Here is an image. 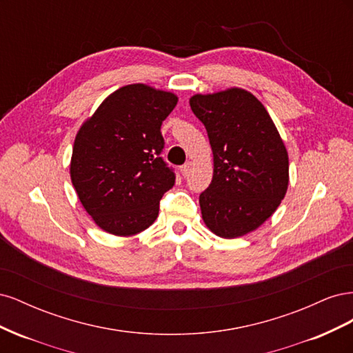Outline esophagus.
Wrapping results in <instances>:
<instances>
[{"label":"esophagus","mask_w":353,"mask_h":353,"mask_svg":"<svg viewBox=\"0 0 353 353\" xmlns=\"http://www.w3.org/2000/svg\"><path fill=\"white\" fill-rule=\"evenodd\" d=\"M181 175L183 176H187L188 174H190V170H191V162H187V163H184L183 166H181Z\"/></svg>","instance_id":"esophagus-1"}]
</instances>
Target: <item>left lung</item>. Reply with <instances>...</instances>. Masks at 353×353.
I'll list each match as a JSON object with an SVG mask.
<instances>
[{
	"instance_id": "8db88e82",
	"label": "left lung",
	"mask_w": 353,
	"mask_h": 353,
	"mask_svg": "<svg viewBox=\"0 0 353 353\" xmlns=\"http://www.w3.org/2000/svg\"><path fill=\"white\" fill-rule=\"evenodd\" d=\"M205 125L213 178L200 194L201 218L218 237L258 230L280 206L288 187V153L279 130L254 95L231 87L190 99Z\"/></svg>"
}]
</instances>
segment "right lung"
Here are the masks:
<instances>
[{
	"instance_id": "add662e5",
	"label": "right lung",
	"mask_w": 353,
	"mask_h": 353,
	"mask_svg": "<svg viewBox=\"0 0 353 353\" xmlns=\"http://www.w3.org/2000/svg\"><path fill=\"white\" fill-rule=\"evenodd\" d=\"M178 97L131 83L105 97L74 137L70 179L83 209L103 231L130 237L159 215V201L175 184L160 152V126Z\"/></svg>"
}]
</instances>
